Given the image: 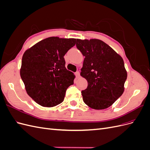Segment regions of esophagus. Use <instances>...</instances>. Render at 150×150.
Instances as JSON below:
<instances>
[{
	"instance_id": "34e87169",
	"label": "esophagus",
	"mask_w": 150,
	"mask_h": 150,
	"mask_svg": "<svg viewBox=\"0 0 150 150\" xmlns=\"http://www.w3.org/2000/svg\"><path fill=\"white\" fill-rule=\"evenodd\" d=\"M75 75H76V76L77 77V78H79V76H80V72H79V71H77V72H76Z\"/></svg>"
}]
</instances>
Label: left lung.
I'll return each mask as SVG.
<instances>
[{
    "label": "left lung",
    "mask_w": 150,
    "mask_h": 150,
    "mask_svg": "<svg viewBox=\"0 0 150 150\" xmlns=\"http://www.w3.org/2000/svg\"><path fill=\"white\" fill-rule=\"evenodd\" d=\"M76 47L85 56L81 76L88 81L81 91L83 101L94 110L111 106L124 92L127 79L122 58L99 39H77Z\"/></svg>",
    "instance_id": "8db88e82"
}]
</instances>
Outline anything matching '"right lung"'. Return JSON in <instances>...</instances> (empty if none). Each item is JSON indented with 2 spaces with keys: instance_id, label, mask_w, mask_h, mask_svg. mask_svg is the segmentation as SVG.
Masks as SVG:
<instances>
[{
  "instance_id": "1",
  "label": "right lung",
  "mask_w": 150,
  "mask_h": 150,
  "mask_svg": "<svg viewBox=\"0 0 150 150\" xmlns=\"http://www.w3.org/2000/svg\"><path fill=\"white\" fill-rule=\"evenodd\" d=\"M76 39L51 37L40 40L23 54L20 74L27 93L39 105L61 103L75 76L66 69L64 56Z\"/></svg>"
}]
</instances>
